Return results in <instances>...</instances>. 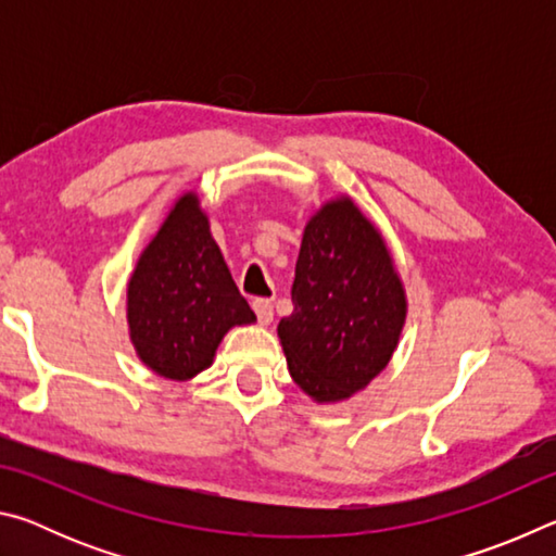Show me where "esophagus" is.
Instances as JSON below:
<instances>
[{
    "mask_svg": "<svg viewBox=\"0 0 556 556\" xmlns=\"http://www.w3.org/2000/svg\"><path fill=\"white\" fill-rule=\"evenodd\" d=\"M252 308H255L257 321L262 326H267L271 318H275V306H271L269 299H255V301H252Z\"/></svg>",
    "mask_w": 556,
    "mask_h": 556,
    "instance_id": "1",
    "label": "esophagus"
}]
</instances>
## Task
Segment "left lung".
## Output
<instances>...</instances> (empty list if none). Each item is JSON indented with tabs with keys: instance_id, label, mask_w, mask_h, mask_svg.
<instances>
[{
	"instance_id": "obj_1",
	"label": "left lung",
	"mask_w": 556,
	"mask_h": 556,
	"mask_svg": "<svg viewBox=\"0 0 556 556\" xmlns=\"http://www.w3.org/2000/svg\"><path fill=\"white\" fill-rule=\"evenodd\" d=\"M291 304L277 333L291 378L308 397L348 400L388 368L407 296L380 230L348 195L306 223Z\"/></svg>"
}]
</instances>
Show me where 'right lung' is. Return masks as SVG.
Here are the masks:
<instances>
[{"label":"right lung","instance_id":"obj_1","mask_svg":"<svg viewBox=\"0 0 556 556\" xmlns=\"http://www.w3.org/2000/svg\"><path fill=\"white\" fill-rule=\"evenodd\" d=\"M255 321L213 240L199 195L184 193L127 285L129 338L139 361L162 378L191 380L211 368L232 326Z\"/></svg>","mask_w":556,"mask_h":556}]
</instances>
